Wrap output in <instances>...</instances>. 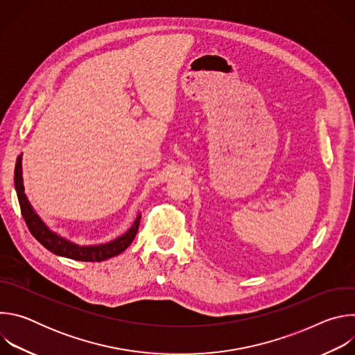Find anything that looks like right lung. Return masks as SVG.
Returning <instances> with one entry per match:
<instances>
[{"label":"right lung","mask_w":355,"mask_h":355,"mask_svg":"<svg viewBox=\"0 0 355 355\" xmlns=\"http://www.w3.org/2000/svg\"><path fill=\"white\" fill-rule=\"evenodd\" d=\"M15 189L19 200V207L22 216L33 234V237L49 251H52L53 254L71 259L76 261H87V263H99V261H105L108 259H112L118 254H121L122 251H125L130 243L133 241L139 225H140V214L136 216L133 225L129 227L128 232L121 234L119 237L108 241V243H101V244H77L62 234L53 232L50 229L42 218L36 214L33 207L31 205V202L28 196L25 195V188H24V178H22V155L18 156L17 164H15Z\"/></svg>","instance_id":"obj_1"}]
</instances>
